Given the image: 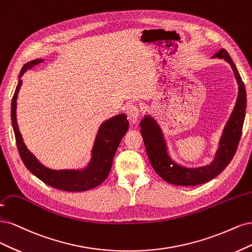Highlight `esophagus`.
I'll use <instances>...</instances> for the list:
<instances>
[{
	"label": "esophagus",
	"mask_w": 252,
	"mask_h": 252,
	"mask_svg": "<svg viewBox=\"0 0 252 252\" xmlns=\"http://www.w3.org/2000/svg\"><path fill=\"white\" fill-rule=\"evenodd\" d=\"M126 112L127 118L129 121H131V123H133V124L137 123L138 117H139V113H140V110H139V108H138L137 104H134V103L128 104Z\"/></svg>",
	"instance_id": "1"
}]
</instances>
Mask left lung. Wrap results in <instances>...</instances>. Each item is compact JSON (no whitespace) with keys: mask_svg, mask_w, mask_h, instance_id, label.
Listing matches in <instances>:
<instances>
[{"mask_svg":"<svg viewBox=\"0 0 252 252\" xmlns=\"http://www.w3.org/2000/svg\"><path fill=\"white\" fill-rule=\"evenodd\" d=\"M214 58L224 59L230 63L239 84V95L233 112L224 128L220 148H219L212 164L198 168H186L176 164L167 155L165 142L156 121L150 116H145L140 123L141 135L151 164L162 179L170 184L193 186L206 183L222 173V170L230 163L235 152H237L246 111L245 85L242 82L240 73L228 52L225 49H220L215 54Z\"/></svg>","mask_w":252,"mask_h":252,"instance_id":"obj_1","label":"left lung"}]
</instances>
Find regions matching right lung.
Here are the masks:
<instances>
[{
    "label": "right lung",
    "mask_w": 252,
    "mask_h": 252,
    "mask_svg": "<svg viewBox=\"0 0 252 252\" xmlns=\"http://www.w3.org/2000/svg\"><path fill=\"white\" fill-rule=\"evenodd\" d=\"M42 61L43 60H34L24 64L20 77L24 74V72L34 67ZM21 85L22 80L20 79L12 97L11 121L15 142H17L19 154L25 166L44 183L50 185L53 189L64 191H85L101 184L107 179L120 140L123 139L128 128L129 124L126 115L119 114L101 125L92 151V160L87 168L83 170H52L40 164L23 142L17 123V115H15L17 98Z\"/></svg>",
    "instance_id": "add662e5"
}]
</instances>
